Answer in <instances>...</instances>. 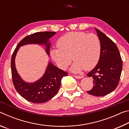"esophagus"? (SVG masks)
I'll return each instance as SVG.
<instances>
[{"instance_id":"esophagus-1","label":"esophagus","mask_w":129,"mask_h":129,"mask_svg":"<svg viewBox=\"0 0 129 129\" xmlns=\"http://www.w3.org/2000/svg\"><path fill=\"white\" fill-rule=\"evenodd\" d=\"M75 77L77 79H80V78H82L84 77L82 76H75Z\"/></svg>"}]
</instances>
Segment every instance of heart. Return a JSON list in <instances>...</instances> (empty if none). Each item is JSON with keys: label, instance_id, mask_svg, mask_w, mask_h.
Segmentation results:
<instances>
[{"label": "heart", "instance_id": "1", "mask_svg": "<svg viewBox=\"0 0 129 129\" xmlns=\"http://www.w3.org/2000/svg\"><path fill=\"white\" fill-rule=\"evenodd\" d=\"M58 48L52 49V59L61 69L74 61L71 71L79 73L83 69H93L99 60L101 42L96 35L82 32H71L61 37L57 42Z\"/></svg>", "mask_w": 129, "mask_h": 129}]
</instances>
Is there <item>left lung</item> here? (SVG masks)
Returning <instances> with one entry per match:
<instances>
[{
    "instance_id": "obj_1",
    "label": "left lung",
    "mask_w": 129,
    "mask_h": 129,
    "mask_svg": "<svg viewBox=\"0 0 129 129\" xmlns=\"http://www.w3.org/2000/svg\"><path fill=\"white\" fill-rule=\"evenodd\" d=\"M95 30L101 42V52L97 65L87 74L93 81V88L87 92L101 97L112 92L118 85L122 61L115 44L99 29Z\"/></svg>"
}]
</instances>
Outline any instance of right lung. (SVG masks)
<instances>
[{"label": "right lung", "instance_id": "add662e5", "mask_svg": "<svg viewBox=\"0 0 129 129\" xmlns=\"http://www.w3.org/2000/svg\"><path fill=\"white\" fill-rule=\"evenodd\" d=\"M55 32H40L28 35L20 41L16 46L11 58V73L15 89L26 100L36 104H42L52 99L59 90L61 81L68 73L49 61L42 77L34 82H28L23 80L15 66V57L20 47L28 44L44 45L45 51L49 56L51 42L49 39Z\"/></svg>", "mask_w": 129, "mask_h": 129}]
</instances>
